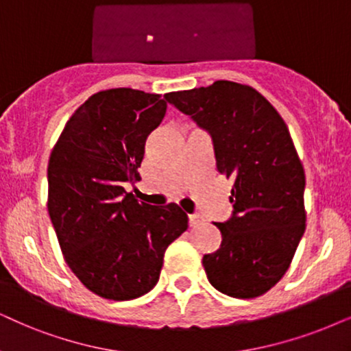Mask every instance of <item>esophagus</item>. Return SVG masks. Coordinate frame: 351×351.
<instances>
[{
	"instance_id": "1",
	"label": "esophagus",
	"mask_w": 351,
	"mask_h": 351,
	"mask_svg": "<svg viewBox=\"0 0 351 351\" xmlns=\"http://www.w3.org/2000/svg\"><path fill=\"white\" fill-rule=\"evenodd\" d=\"M188 219H189V225H191V227H197V225L202 221V217L197 215V214H189Z\"/></svg>"
}]
</instances>
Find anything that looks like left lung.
Masks as SVG:
<instances>
[{
  "mask_svg": "<svg viewBox=\"0 0 351 351\" xmlns=\"http://www.w3.org/2000/svg\"><path fill=\"white\" fill-rule=\"evenodd\" d=\"M165 100L208 132L217 170L233 181L220 247L202 257L210 285L256 298L285 275L303 238L304 170L285 121L250 86L217 81Z\"/></svg>",
  "mask_w": 351,
  "mask_h": 351,
  "instance_id": "8db88e82",
  "label": "left lung"
}]
</instances>
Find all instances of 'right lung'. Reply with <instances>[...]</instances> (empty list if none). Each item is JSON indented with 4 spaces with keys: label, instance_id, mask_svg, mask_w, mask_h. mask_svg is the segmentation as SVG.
<instances>
[{
    "label": "right lung",
    "instance_id": "1",
    "mask_svg": "<svg viewBox=\"0 0 351 351\" xmlns=\"http://www.w3.org/2000/svg\"><path fill=\"white\" fill-rule=\"evenodd\" d=\"M167 101L134 88L97 92L76 110L48 162V214L66 264L101 298L128 301L157 285L170 243L188 228L176 204L139 202L147 136Z\"/></svg>",
    "mask_w": 351,
    "mask_h": 351
}]
</instances>
